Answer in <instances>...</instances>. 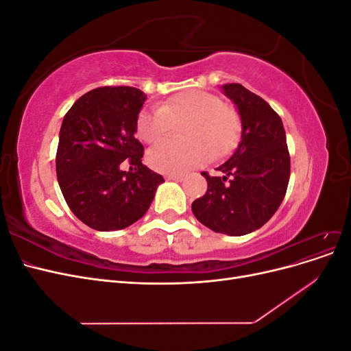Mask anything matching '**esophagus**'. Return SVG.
Wrapping results in <instances>:
<instances>
[{
    "mask_svg": "<svg viewBox=\"0 0 351 351\" xmlns=\"http://www.w3.org/2000/svg\"><path fill=\"white\" fill-rule=\"evenodd\" d=\"M167 180H169V182H177V183H180V182H183V176H167Z\"/></svg>",
    "mask_w": 351,
    "mask_h": 351,
    "instance_id": "esophagus-1",
    "label": "esophagus"
}]
</instances>
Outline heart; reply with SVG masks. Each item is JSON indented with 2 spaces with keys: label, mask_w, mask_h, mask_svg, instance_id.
<instances>
[{
  "label": "heart",
  "mask_w": 351,
  "mask_h": 351,
  "mask_svg": "<svg viewBox=\"0 0 351 351\" xmlns=\"http://www.w3.org/2000/svg\"><path fill=\"white\" fill-rule=\"evenodd\" d=\"M174 120H189L183 129L189 141H159L146 155L155 171L180 176L209 162L218 155L228 154L239 142L241 123L234 108L205 90H187L161 105L143 108L137 115V134L145 142H155L167 134Z\"/></svg>",
  "instance_id": "heart-1"
}]
</instances>
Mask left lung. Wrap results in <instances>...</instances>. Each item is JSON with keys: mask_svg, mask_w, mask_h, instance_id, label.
<instances>
[{"mask_svg": "<svg viewBox=\"0 0 351 351\" xmlns=\"http://www.w3.org/2000/svg\"><path fill=\"white\" fill-rule=\"evenodd\" d=\"M221 89L237 108L240 143L217 168L221 177L202 173L208 190L192 210L212 231L244 236L267 224L280 208L290 180V155L282 121L267 101L239 83Z\"/></svg>", "mask_w": 351, "mask_h": 351, "instance_id": "1", "label": "left lung"}]
</instances>
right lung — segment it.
Here are the masks:
<instances>
[{
  "instance_id": "obj_1",
  "label": "right lung",
  "mask_w": 351,
  "mask_h": 351,
  "mask_svg": "<svg viewBox=\"0 0 351 351\" xmlns=\"http://www.w3.org/2000/svg\"><path fill=\"white\" fill-rule=\"evenodd\" d=\"M146 95L136 88H98L66 114L56 158L58 184L69 208L98 231L123 230L149 209L162 176L142 164L136 123ZM127 158L135 169L123 172Z\"/></svg>"
}]
</instances>
